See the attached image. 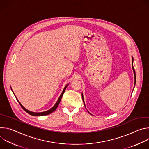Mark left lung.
I'll list each match as a JSON object with an SVG mask.
<instances>
[{
	"instance_id": "1",
	"label": "left lung",
	"mask_w": 149,
	"mask_h": 149,
	"mask_svg": "<svg viewBox=\"0 0 149 149\" xmlns=\"http://www.w3.org/2000/svg\"><path fill=\"white\" fill-rule=\"evenodd\" d=\"M132 65H133V72H134V84H136V72H135V70L134 69V67H133V58L132 57ZM82 100H83V102H84V105H85V103H84V97H83V94L82 93ZM85 107H86V105H85ZM89 113V112H88Z\"/></svg>"
}]
</instances>
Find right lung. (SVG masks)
I'll return each instance as SVG.
<instances>
[{
    "instance_id": "obj_1",
    "label": "right lung",
    "mask_w": 149,
    "mask_h": 149,
    "mask_svg": "<svg viewBox=\"0 0 149 149\" xmlns=\"http://www.w3.org/2000/svg\"><path fill=\"white\" fill-rule=\"evenodd\" d=\"M68 86V84H67V86L65 87V88H64V89H63V91H62V93H61V95H60V97H59V98H58V101H57V102H56V104H55V105L54 106V107H52V108H51V109H49V110H48V111H44V112H41V113H34V112H32V111H29V110H28L27 109H26L24 106L20 104V102L19 101V100L17 99V101L19 102V103L20 104V106H21V107H22L26 113H28V114H29L30 115H31V116H46V115H48V114H51V113H52V112H54L56 109H57V107H58V105H59V102H60V101H61V98H62V95H63V93H64V92H65V90H66V88L67 87V86ZM14 94V93H13ZM15 95V94H14Z\"/></svg>"
}]
</instances>
